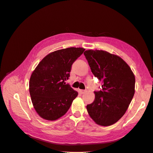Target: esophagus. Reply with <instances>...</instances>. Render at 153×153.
<instances>
[{
  "mask_svg": "<svg viewBox=\"0 0 153 153\" xmlns=\"http://www.w3.org/2000/svg\"><path fill=\"white\" fill-rule=\"evenodd\" d=\"M79 92L80 94H84L86 92V91H85V90H79Z\"/></svg>",
  "mask_w": 153,
  "mask_h": 153,
  "instance_id": "esophagus-1",
  "label": "esophagus"
}]
</instances>
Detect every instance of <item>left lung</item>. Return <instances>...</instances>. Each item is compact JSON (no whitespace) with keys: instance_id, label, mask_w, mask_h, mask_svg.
<instances>
[{"instance_id":"left-lung-1","label":"left lung","mask_w":153,"mask_h":153,"mask_svg":"<svg viewBox=\"0 0 153 153\" xmlns=\"http://www.w3.org/2000/svg\"><path fill=\"white\" fill-rule=\"evenodd\" d=\"M84 55L91 71L102 82L95 100L87 105L89 116L101 126L116 123L131 103L135 92V77L120 57L103 50H86Z\"/></svg>"}]
</instances>
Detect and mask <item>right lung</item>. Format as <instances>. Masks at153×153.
<instances>
[{"mask_svg": "<svg viewBox=\"0 0 153 153\" xmlns=\"http://www.w3.org/2000/svg\"><path fill=\"white\" fill-rule=\"evenodd\" d=\"M85 48L70 47L47 55L31 75L29 91L35 110L42 118L56 120L65 115L78 92L66 84L72 65Z\"/></svg>", "mask_w": 153, "mask_h": 153, "instance_id": "1", "label": "right lung"}]
</instances>
